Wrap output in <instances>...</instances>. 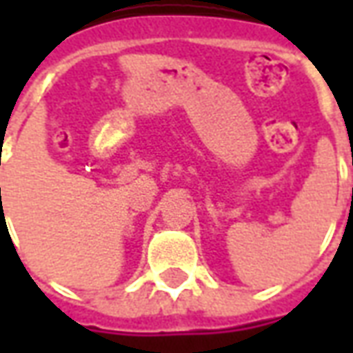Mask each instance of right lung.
I'll return each mask as SVG.
<instances>
[{
  "mask_svg": "<svg viewBox=\"0 0 353 353\" xmlns=\"http://www.w3.org/2000/svg\"><path fill=\"white\" fill-rule=\"evenodd\" d=\"M0 191H1V189H0Z\"/></svg>",
  "mask_w": 353,
  "mask_h": 353,
  "instance_id": "1",
  "label": "right lung"
}]
</instances>
